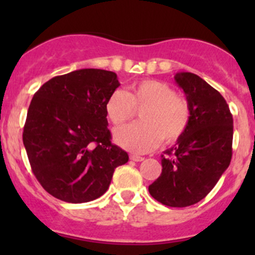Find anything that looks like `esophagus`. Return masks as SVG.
<instances>
[{"instance_id": "obj_1", "label": "esophagus", "mask_w": 255, "mask_h": 255, "mask_svg": "<svg viewBox=\"0 0 255 255\" xmlns=\"http://www.w3.org/2000/svg\"><path fill=\"white\" fill-rule=\"evenodd\" d=\"M129 158H130V160H133V161H143L144 160L143 156L137 155V154H132V155H130Z\"/></svg>"}]
</instances>
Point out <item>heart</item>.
Instances as JSON below:
<instances>
[{
	"mask_svg": "<svg viewBox=\"0 0 255 255\" xmlns=\"http://www.w3.org/2000/svg\"><path fill=\"white\" fill-rule=\"evenodd\" d=\"M107 118L121 127L140 111L142 122L118 129L116 142L135 153H146L160 143H173L186 130L191 118L190 104L176 94L171 85L158 80L145 79L134 82L128 91L116 90L106 101Z\"/></svg>",
	"mask_w": 255,
	"mask_h": 255,
	"instance_id": "b5f03b06",
	"label": "heart"
}]
</instances>
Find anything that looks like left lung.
Returning a JSON list of instances; mask_svg holds the SVG:
<instances>
[{"label":"left lung","mask_w":255,"mask_h":255,"mask_svg":"<svg viewBox=\"0 0 255 255\" xmlns=\"http://www.w3.org/2000/svg\"><path fill=\"white\" fill-rule=\"evenodd\" d=\"M191 118L176 144L161 155V174L149 185L160 204L186 207L207 196L232 159L233 118L222 95L192 73H177Z\"/></svg>","instance_id":"1"}]
</instances>
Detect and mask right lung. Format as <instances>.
<instances>
[{"label":"right lung","instance_id":"add662e5","mask_svg":"<svg viewBox=\"0 0 255 255\" xmlns=\"http://www.w3.org/2000/svg\"><path fill=\"white\" fill-rule=\"evenodd\" d=\"M120 86L113 71L80 69L55 76L34 94L23 129L32 171L51 196L96 200L128 154L111 143L105 106Z\"/></svg>","mask_w":255,"mask_h":255}]
</instances>
